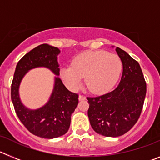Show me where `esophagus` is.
<instances>
[{"label":"esophagus","mask_w":160,"mask_h":160,"mask_svg":"<svg viewBox=\"0 0 160 160\" xmlns=\"http://www.w3.org/2000/svg\"><path fill=\"white\" fill-rule=\"evenodd\" d=\"M86 99V97L83 95H79L78 96V100L79 101H83V100Z\"/></svg>","instance_id":"obj_1"}]
</instances>
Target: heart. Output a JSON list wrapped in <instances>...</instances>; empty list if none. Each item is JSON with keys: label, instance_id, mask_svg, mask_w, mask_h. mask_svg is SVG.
<instances>
[{"label": "heart", "instance_id": "1", "mask_svg": "<svg viewBox=\"0 0 160 160\" xmlns=\"http://www.w3.org/2000/svg\"><path fill=\"white\" fill-rule=\"evenodd\" d=\"M122 69V61L118 56L105 50H94L76 56L71 66L61 69L60 74L71 90H78L85 78V84L90 92L103 94L115 85Z\"/></svg>", "mask_w": 160, "mask_h": 160}]
</instances>
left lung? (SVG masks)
Segmentation results:
<instances>
[{"label":"left lung","mask_w":160,"mask_h":160,"mask_svg":"<svg viewBox=\"0 0 160 160\" xmlns=\"http://www.w3.org/2000/svg\"><path fill=\"white\" fill-rule=\"evenodd\" d=\"M122 63V74L118 87L101 96L87 98L88 117L96 133L118 137L132 128L140 116L147 85L137 61L120 48L115 49Z\"/></svg>","instance_id":"8db88e82"}]
</instances>
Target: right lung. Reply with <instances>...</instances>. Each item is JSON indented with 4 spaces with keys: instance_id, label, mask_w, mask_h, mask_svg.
Listing matches in <instances>:
<instances>
[{
    "instance_id": "add662e5",
    "label": "right lung",
    "mask_w": 160,
    "mask_h": 160,
    "mask_svg": "<svg viewBox=\"0 0 160 160\" xmlns=\"http://www.w3.org/2000/svg\"><path fill=\"white\" fill-rule=\"evenodd\" d=\"M60 49L48 44L32 49L18 62L11 87V99L17 115L28 131L41 138H54L65 135L70 128V118L78 104V95L68 90L59 75L58 55ZM46 67L55 75L53 91L49 101L42 108L32 110L22 103L19 85L28 72Z\"/></svg>"
}]
</instances>
